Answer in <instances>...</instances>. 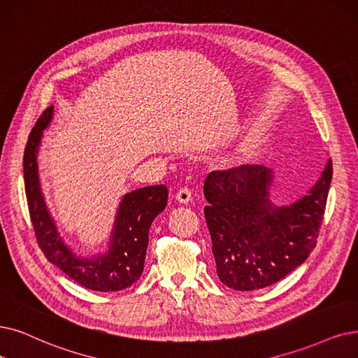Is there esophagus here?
I'll return each mask as SVG.
<instances>
[{
  "instance_id": "1",
  "label": "esophagus",
  "mask_w": 358,
  "mask_h": 358,
  "mask_svg": "<svg viewBox=\"0 0 358 358\" xmlns=\"http://www.w3.org/2000/svg\"><path fill=\"white\" fill-rule=\"evenodd\" d=\"M175 196H176V199H178L179 203L188 204L189 201H192V191L188 187H182L180 189H178Z\"/></svg>"
}]
</instances>
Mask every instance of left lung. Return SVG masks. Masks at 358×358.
I'll use <instances>...</instances> for the list:
<instances>
[{
    "mask_svg": "<svg viewBox=\"0 0 358 358\" xmlns=\"http://www.w3.org/2000/svg\"><path fill=\"white\" fill-rule=\"evenodd\" d=\"M332 173L329 159L306 195L275 206L268 198L275 175L266 166L211 171L204 182V216L220 282L235 291H255L303 264L317 244Z\"/></svg>",
    "mask_w": 358,
    "mask_h": 358,
    "instance_id": "obj_1",
    "label": "left lung"
}]
</instances>
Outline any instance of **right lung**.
I'll use <instances>...</instances> for the list:
<instances>
[{
	"label": "right lung",
	"instance_id": "right-lung-1",
	"mask_svg": "<svg viewBox=\"0 0 358 358\" xmlns=\"http://www.w3.org/2000/svg\"><path fill=\"white\" fill-rule=\"evenodd\" d=\"M52 106L41 114L23 157L24 191L38 245L50 263L80 287L101 292L129 288L144 270L150 226L167 206L166 185H152L126 194L119 204L108 250L92 257L78 255L57 231L39 187L36 155L42 132L52 120Z\"/></svg>",
	"mask_w": 358,
	"mask_h": 358
}]
</instances>
